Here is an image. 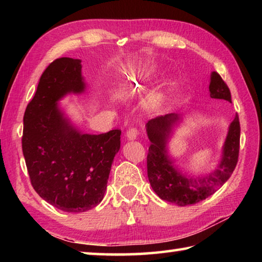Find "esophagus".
<instances>
[{"instance_id":"34e87169","label":"esophagus","mask_w":262,"mask_h":262,"mask_svg":"<svg viewBox=\"0 0 262 262\" xmlns=\"http://www.w3.org/2000/svg\"><path fill=\"white\" fill-rule=\"evenodd\" d=\"M126 135L129 140H135L137 135H139V129H137V128H135V127H130L129 129L127 130Z\"/></svg>"}]
</instances>
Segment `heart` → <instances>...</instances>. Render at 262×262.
I'll list each match as a JSON object with an SVG mask.
<instances>
[{
    "mask_svg": "<svg viewBox=\"0 0 262 262\" xmlns=\"http://www.w3.org/2000/svg\"><path fill=\"white\" fill-rule=\"evenodd\" d=\"M164 94L162 91H158V92H155L151 96L149 97L148 99V105L149 107H157L162 104V101L164 100Z\"/></svg>",
    "mask_w": 262,
    "mask_h": 262,
    "instance_id": "obj_1",
    "label": "heart"
}]
</instances>
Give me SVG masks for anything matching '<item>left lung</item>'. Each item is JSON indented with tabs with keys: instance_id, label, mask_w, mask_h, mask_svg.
I'll list each match as a JSON object with an SVG mask.
<instances>
[{
	"instance_id": "1",
	"label": "left lung",
	"mask_w": 262,
	"mask_h": 262,
	"mask_svg": "<svg viewBox=\"0 0 262 262\" xmlns=\"http://www.w3.org/2000/svg\"><path fill=\"white\" fill-rule=\"evenodd\" d=\"M209 91L211 98L231 103V94L219 73L211 74ZM179 120V115L168 113L159 115L147 123L148 137L151 143L147 156L149 183L162 200L180 207L195 205L214 194L225 184L238 163L241 143V123L236 114L229 128L222 161L216 170L203 178L193 179L181 176L173 167V162L166 154V141L172 127Z\"/></svg>"
}]
</instances>
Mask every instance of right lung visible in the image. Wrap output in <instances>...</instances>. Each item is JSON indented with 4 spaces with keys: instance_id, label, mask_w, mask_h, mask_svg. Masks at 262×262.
I'll list each match as a JSON object with an SVG mask.
<instances>
[{
    "instance_id": "add662e5",
    "label": "right lung",
    "mask_w": 262,
    "mask_h": 262,
    "mask_svg": "<svg viewBox=\"0 0 262 262\" xmlns=\"http://www.w3.org/2000/svg\"><path fill=\"white\" fill-rule=\"evenodd\" d=\"M81 60L60 57L39 79L26 106L21 148L30 181L39 196L67 212L92 209L103 200L120 129L81 134L56 105L66 94L84 91Z\"/></svg>"
}]
</instances>
